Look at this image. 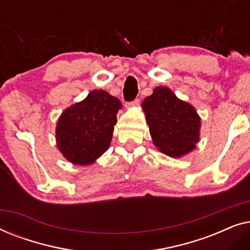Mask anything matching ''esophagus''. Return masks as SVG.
Listing matches in <instances>:
<instances>
[{
    "instance_id": "obj_1",
    "label": "esophagus",
    "mask_w": 250,
    "mask_h": 250,
    "mask_svg": "<svg viewBox=\"0 0 250 250\" xmlns=\"http://www.w3.org/2000/svg\"><path fill=\"white\" fill-rule=\"evenodd\" d=\"M140 104V99H135L134 101H131V102H126L125 104V108H133V107H136V105Z\"/></svg>"
}]
</instances>
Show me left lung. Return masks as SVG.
I'll return each instance as SVG.
<instances>
[{"label":"left lung","instance_id":"left-lung-1","mask_svg":"<svg viewBox=\"0 0 250 250\" xmlns=\"http://www.w3.org/2000/svg\"><path fill=\"white\" fill-rule=\"evenodd\" d=\"M142 109L153 145L163 153L180 158L196 148L200 117L192 105L180 100L172 90L156 87L142 102Z\"/></svg>","mask_w":250,"mask_h":250}]
</instances>
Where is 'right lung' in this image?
<instances>
[{"label":"right lung","mask_w":250,"mask_h":250,"mask_svg":"<svg viewBox=\"0 0 250 250\" xmlns=\"http://www.w3.org/2000/svg\"><path fill=\"white\" fill-rule=\"evenodd\" d=\"M122 102L104 90L67 108L58 119L57 146L75 165H90L110 146Z\"/></svg>","instance_id":"add662e5"}]
</instances>
